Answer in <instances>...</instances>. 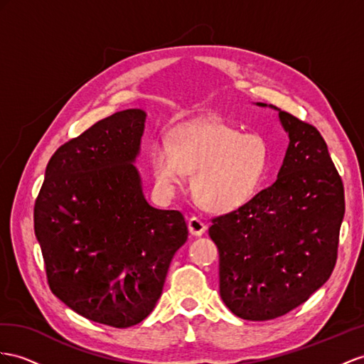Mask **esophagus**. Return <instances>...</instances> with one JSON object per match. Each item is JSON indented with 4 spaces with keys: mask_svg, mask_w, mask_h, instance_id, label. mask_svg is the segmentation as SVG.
I'll list each match as a JSON object with an SVG mask.
<instances>
[{
    "mask_svg": "<svg viewBox=\"0 0 364 364\" xmlns=\"http://www.w3.org/2000/svg\"><path fill=\"white\" fill-rule=\"evenodd\" d=\"M188 229H189V234L191 235L200 237V235L204 234V230H206V225H204V223L200 218L192 217L188 221Z\"/></svg>",
    "mask_w": 364,
    "mask_h": 364,
    "instance_id": "34e87169",
    "label": "esophagus"
}]
</instances>
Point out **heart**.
Listing matches in <instances>:
<instances>
[{
	"mask_svg": "<svg viewBox=\"0 0 364 364\" xmlns=\"http://www.w3.org/2000/svg\"><path fill=\"white\" fill-rule=\"evenodd\" d=\"M156 189L171 195L192 175L191 189L200 206L229 212L252 200L263 186L269 167L264 139L240 134L221 121L184 126L171 139H158L152 149Z\"/></svg>",
	"mask_w": 364,
	"mask_h": 364,
	"instance_id": "obj_1",
	"label": "heart"
}]
</instances>
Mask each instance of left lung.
Masks as SVG:
<instances>
[{
  "label": "left lung",
  "instance_id": "1",
  "mask_svg": "<svg viewBox=\"0 0 364 364\" xmlns=\"http://www.w3.org/2000/svg\"><path fill=\"white\" fill-rule=\"evenodd\" d=\"M278 117L289 146L277 180L209 228L223 301L252 321L291 312L328 282L344 217L343 181L321 134L286 110Z\"/></svg>",
  "mask_w": 364,
  "mask_h": 364
}]
</instances>
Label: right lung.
<instances>
[{"instance_id":"1","label":"right lung","mask_w":364,"mask_h":364,"mask_svg":"<svg viewBox=\"0 0 364 364\" xmlns=\"http://www.w3.org/2000/svg\"><path fill=\"white\" fill-rule=\"evenodd\" d=\"M144 119L141 109L117 112L60 146L33 208L52 294L85 318L118 329L154 311L188 240L180 210L155 209L143 197L132 161Z\"/></svg>"}]
</instances>
